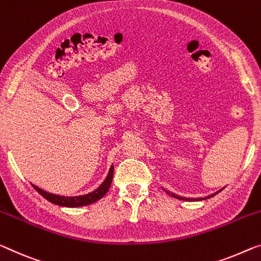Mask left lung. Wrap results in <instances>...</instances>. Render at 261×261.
Returning <instances> with one entry per match:
<instances>
[{
  "instance_id": "8db88e82",
  "label": "left lung",
  "mask_w": 261,
  "mask_h": 261,
  "mask_svg": "<svg viewBox=\"0 0 261 261\" xmlns=\"http://www.w3.org/2000/svg\"><path fill=\"white\" fill-rule=\"evenodd\" d=\"M223 190V189H222ZM220 191V190H219ZM218 191V192H219ZM166 192L168 195H170L171 197H174V198H177V199H182V200H195V199H191V198H184V197H181V196H177V195H175L174 192H170V191H168V190H166ZM218 192H215V194H212V195H210V196H207V197H204V198H199L200 200L202 199H209V198H211V197H214V196L216 195V194H218ZM198 200V199H197Z\"/></svg>"
}]
</instances>
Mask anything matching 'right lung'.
Masks as SVG:
<instances>
[{"label":"right lung","mask_w":261,"mask_h":261,"mask_svg":"<svg viewBox=\"0 0 261 261\" xmlns=\"http://www.w3.org/2000/svg\"><path fill=\"white\" fill-rule=\"evenodd\" d=\"M113 169L114 167L111 166L110 171L106 176V178L103 179V182L100 184L97 189L89 192L85 195H79V196H59L51 194L45 190L41 189V188L36 187L33 184L36 191H38V194H41L44 198L49 200V202L56 204L59 206H66V207H79V206H85L90 205V204L97 202L100 198H102L103 196L107 194L108 189L111 188L112 179H113Z\"/></svg>","instance_id":"right-lung-1"}]
</instances>
